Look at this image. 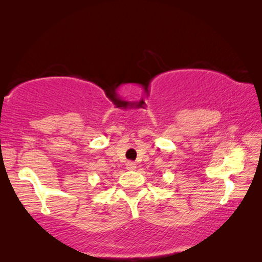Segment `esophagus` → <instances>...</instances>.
Wrapping results in <instances>:
<instances>
[{"label": "esophagus", "mask_w": 262, "mask_h": 262, "mask_svg": "<svg viewBox=\"0 0 262 262\" xmlns=\"http://www.w3.org/2000/svg\"><path fill=\"white\" fill-rule=\"evenodd\" d=\"M126 167H127V170H135L136 164L134 162H127Z\"/></svg>", "instance_id": "esophagus-1"}]
</instances>
